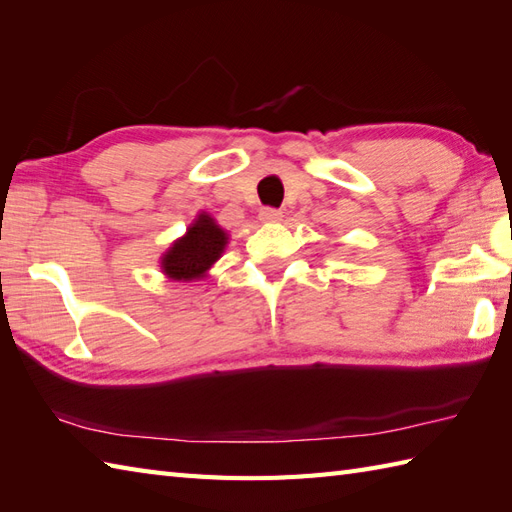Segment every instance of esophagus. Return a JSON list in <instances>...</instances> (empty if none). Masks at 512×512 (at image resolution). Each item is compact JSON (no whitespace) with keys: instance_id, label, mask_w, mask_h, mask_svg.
<instances>
[{"instance_id":"34e87169","label":"esophagus","mask_w":512,"mask_h":512,"mask_svg":"<svg viewBox=\"0 0 512 512\" xmlns=\"http://www.w3.org/2000/svg\"><path fill=\"white\" fill-rule=\"evenodd\" d=\"M259 220H262L264 224H275V222L281 220V211L270 209V206H266V209L259 211Z\"/></svg>"}]
</instances>
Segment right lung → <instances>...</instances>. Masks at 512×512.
Returning a JSON list of instances; mask_svg holds the SVG:
<instances>
[{
    "mask_svg": "<svg viewBox=\"0 0 512 512\" xmlns=\"http://www.w3.org/2000/svg\"><path fill=\"white\" fill-rule=\"evenodd\" d=\"M228 244L224 228L209 213H200L187 228V235L176 239L160 259V268L173 281H193L206 275Z\"/></svg>",
    "mask_w": 512,
    "mask_h": 512,
    "instance_id": "add662e5",
    "label": "right lung"
}]
</instances>
